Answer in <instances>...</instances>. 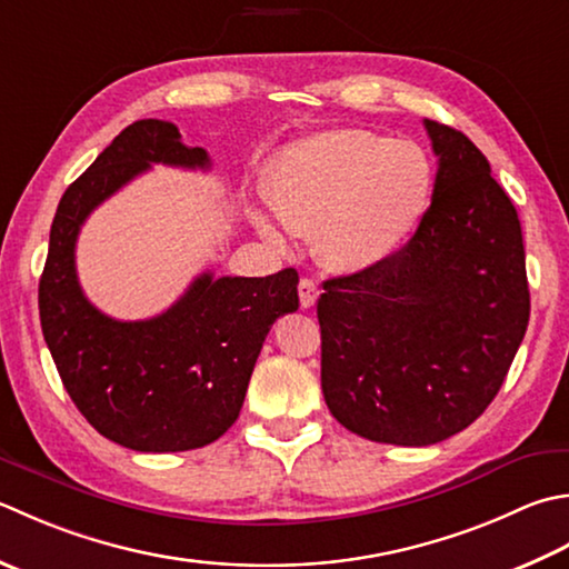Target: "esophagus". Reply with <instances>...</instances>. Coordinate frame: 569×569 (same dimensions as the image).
Listing matches in <instances>:
<instances>
[{"mask_svg":"<svg viewBox=\"0 0 569 569\" xmlns=\"http://www.w3.org/2000/svg\"><path fill=\"white\" fill-rule=\"evenodd\" d=\"M298 296H300V306H303V308L316 306V300L320 296V286L313 281V278H300Z\"/></svg>","mask_w":569,"mask_h":569,"instance_id":"1","label":"esophagus"}]
</instances>
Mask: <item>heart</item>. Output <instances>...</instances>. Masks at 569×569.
<instances>
[{
    "label": "heart",
    "mask_w": 569,
    "mask_h": 569,
    "mask_svg": "<svg viewBox=\"0 0 569 569\" xmlns=\"http://www.w3.org/2000/svg\"><path fill=\"white\" fill-rule=\"evenodd\" d=\"M429 154L415 142L367 130H330L281 152L266 199L278 221L310 231L318 259L336 271H367L405 247L427 211ZM269 239L278 231L266 219Z\"/></svg>",
    "instance_id": "obj_1"
}]
</instances>
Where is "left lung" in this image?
I'll list each match as a JSON object with an SVG mask.
<instances>
[{
	"instance_id": "8db88e82",
	"label": "left lung",
	"mask_w": 569,
	"mask_h": 569,
	"mask_svg": "<svg viewBox=\"0 0 569 569\" xmlns=\"http://www.w3.org/2000/svg\"><path fill=\"white\" fill-rule=\"evenodd\" d=\"M425 128L439 172L415 237L375 269L330 278L318 298L328 409L358 437L397 447L473 425L530 318L513 202L463 132Z\"/></svg>"
}]
</instances>
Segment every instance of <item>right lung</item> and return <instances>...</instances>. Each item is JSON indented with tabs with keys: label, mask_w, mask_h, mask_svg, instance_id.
<instances>
[{
	"label": "right lung",
	"mask_w": 569,
	"mask_h": 569,
	"mask_svg": "<svg viewBox=\"0 0 569 569\" xmlns=\"http://www.w3.org/2000/svg\"><path fill=\"white\" fill-rule=\"evenodd\" d=\"M207 170L167 120H138L66 189L39 281V316L56 370L98 433L144 453L189 451L237 421L256 358L273 322L298 310V273L197 276L150 320H116L88 300L76 276V239L88 214L150 164Z\"/></svg>",
	"instance_id": "right-lung-1"
}]
</instances>
